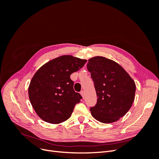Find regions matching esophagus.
I'll list each match as a JSON object with an SVG mask.
<instances>
[{"label":"esophagus","mask_w":159,"mask_h":159,"mask_svg":"<svg viewBox=\"0 0 159 159\" xmlns=\"http://www.w3.org/2000/svg\"><path fill=\"white\" fill-rule=\"evenodd\" d=\"M80 94H81V96H82V98L84 99V98H85V92H84V91H81V92H80Z\"/></svg>","instance_id":"1"}]
</instances>
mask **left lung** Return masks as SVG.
Returning a JSON list of instances; mask_svg holds the SVG:
<instances>
[{"label":"left lung","mask_w":159,"mask_h":159,"mask_svg":"<svg viewBox=\"0 0 159 159\" xmlns=\"http://www.w3.org/2000/svg\"><path fill=\"white\" fill-rule=\"evenodd\" d=\"M91 73L98 97L91 115L98 121L111 123L123 117L131 107L136 85L127 72L117 62L103 56L89 59Z\"/></svg>","instance_id":"obj_1"}]
</instances>
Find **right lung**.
<instances>
[{
  "label": "right lung",
  "instance_id": "1",
  "mask_svg": "<svg viewBox=\"0 0 159 159\" xmlns=\"http://www.w3.org/2000/svg\"><path fill=\"white\" fill-rule=\"evenodd\" d=\"M87 60L64 55L43 65L34 75L28 87L32 106L43 121L59 124L68 119L82 98L74 90L70 75Z\"/></svg>",
  "mask_w": 159,
  "mask_h": 159
}]
</instances>
